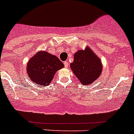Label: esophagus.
Segmentation results:
<instances>
[{
	"label": "esophagus",
	"instance_id": "esophagus-1",
	"mask_svg": "<svg viewBox=\"0 0 134 134\" xmlns=\"http://www.w3.org/2000/svg\"><path fill=\"white\" fill-rule=\"evenodd\" d=\"M64 64L65 68H68V66H69V62H64Z\"/></svg>",
	"mask_w": 134,
	"mask_h": 134
}]
</instances>
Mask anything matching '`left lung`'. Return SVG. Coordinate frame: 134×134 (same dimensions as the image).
<instances>
[{
	"mask_svg": "<svg viewBox=\"0 0 134 134\" xmlns=\"http://www.w3.org/2000/svg\"><path fill=\"white\" fill-rule=\"evenodd\" d=\"M70 68L82 85H91L100 76L103 70L101 61L87 46L74 54Z\"/></svg>",
	"mask_w": 134,
	"mask_h": 134,
	"instance_id": "obj_1",
	"label": "left lung"
}]
</instances>
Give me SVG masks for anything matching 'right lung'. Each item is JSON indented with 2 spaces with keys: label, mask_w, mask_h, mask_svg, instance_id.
<instances>
[{
  "label": "right lung",
  "mask_w": 134,
  "mask_h": 134,
  "mask_svg": "<svg viewBox=\"0 0 134 134\" xmlns=\"http://www.w3.org/2000/svg\"><path fill=\"white\" fill-rule=\"evenodd\" d=\"M64 66L58 57L46 51H40L29 60L27 74L34 83L47 86L52 81L57 71Z\"/></svg>",
  "instance_id": "1"
}]
</instances>
